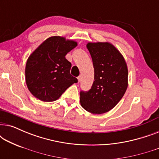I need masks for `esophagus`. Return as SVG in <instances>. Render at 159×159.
I'll return each mask as SVG.
<instances>
[{"label":"esophagus","mask_w":159,"mask_h":159,"mask_svg":"<svg viewBox=\"0 0 159 159\" xmlns=\"http://www.w3.org/2000/svg\"><path fill=\"white\" fill-rule=\"evenodd\" d=\"M77 80H78V82H81V80H82V76H79V77H77Z\"/></svg>","instance_id":"obj_1"}]
</instances>
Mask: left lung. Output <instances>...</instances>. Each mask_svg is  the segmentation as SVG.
<instances>
[{"label": "left lung", "instance_id": "obj_1", "mask_svg": "<svg viewBox=\"0 0 159 159\" xmlns=\"http://www.w3.org/2000/svg\"><path fill=\"white\" fill-rule=\"evenodd\" d=\"M94 82L88 92H80V104L87 111L101 114L111 110L122 98L128 86V69L118 49L108 42L88 43Z\"/></svg>", "mask_w": 159, "mask_h": 159}]
</instances>
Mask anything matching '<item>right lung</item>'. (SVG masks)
Here are the masks:
<instances>
[{"mask_svg":"<svg viewBox=\"0 0 159 159\" xmlns=\"http://www.w3.org/2000/svg\"><path fill=\"white\" fill-rule=\"evenodd\" d=\"M77 45V42L64 37L46 39L31 53L25 67L28 90L44 102L58 99L77 79L71 75V64L65 58Z\"/></svg>","mask_w":159,"mask_h":159,"instance_id":"add662e5","label":"right lung"}]
</instances>
